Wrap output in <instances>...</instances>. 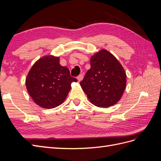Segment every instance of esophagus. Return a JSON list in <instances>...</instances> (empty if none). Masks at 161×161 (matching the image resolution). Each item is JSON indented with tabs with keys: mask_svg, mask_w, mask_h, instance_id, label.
Segmentation results:
<instances>
[{
	"mask_svg": "<svg viewBox=\"0 0 161 161\" xmlns=\"http://www.w3.org/2000/svg\"><path fill=\"white\" fill-rule=\"evenodd\" d=\"M77 79L79 80V82H80L82 79H83V75H80L79 76H77Z\"/></svg>",
	"mask_w": 161,
	"mask_h": 161,
	"instance_id": "obj_1",
	"label": "esophagus"
}]
</instances>
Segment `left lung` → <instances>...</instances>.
<instances>
[{
    "mask_svg": "<svg viewBox=\"0 0 161 161\" xmlns=\"http://www.w3.org/2000/svg\"><path fill=\"white\" fill-rule=\"evenodd\" d=\"M91 69L80 85L91 103L108 108L118 103L126 86V74L116 58L101 50L91 58Z\"/></svg>",
    "mask_w": 161,
    "mask_h": 161,
    "instance_id": "8db88e82",
    "label": "left lung"
}]
</instances>
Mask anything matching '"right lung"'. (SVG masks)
Here are the masks:
<instances>
[{"label": "right lung", "mask_w": 161, "mask_h": 161, "mask_svg": "<svg viewBox=\"0 0 161 161\" xmlns=\"http://www.w3.org/2000/svg\"><path fill=\"white\" fill-rule=\"evenodd\" d=\"M60 58L46 56L33 65L25 80L27 92L42 108H54L66 99L71 83L77 80L70 75L66 66L60 64Z\"/></svg>", "instance_id": "obj_1"}]
</instances>
